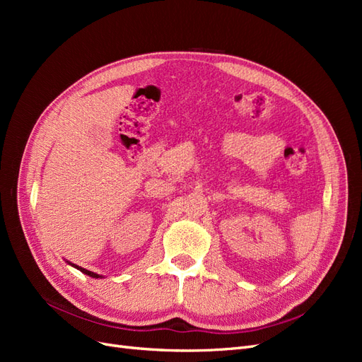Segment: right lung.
<instances>
[{"label": "right lung", "mask_w": 362, "mask_h": 362, "mask_svg": "<svg viewBox=\"0 0 362 362\" xmlns=\"http://www.w3.org/2000/svg\"><path fill=\"white\" fill-rule=\"evenodd\" d=\"M69 266H72V267H75V269H78L81 273H84V275H87V276H90V278H95V279H98V278H104L103 275H98V273H95V272H90V270H87V269H84V267H80V266H76V264H74V262H71V261H66Z\"/></svg>", "instance_id": "1"}]
</instances>
